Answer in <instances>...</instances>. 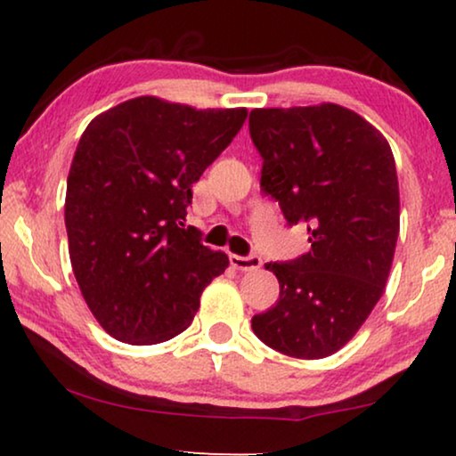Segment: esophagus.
Wrapping results in <instances>:
<instances>
[{
	"label": "esophagus",
	"mask_w": 456,
	"mask_h": 456,
	"mask_svg": "<svg viewBox=\"0 0 456 456\" xmlns=\"http://www.w3.org/2000/svg\"><path fill=\"white\" fill-rule=\"evenodd\" d=\"M230 265L239 272H255L261 267V257H257V255H248V257H242V255H230Z\"/></svg>",
	"instance_id": "esophagus-1"
}]
</instances>
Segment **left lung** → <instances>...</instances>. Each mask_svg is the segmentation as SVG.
<instances>
[{"label":"left lung","instance_id":"8db88e82","mask_svg":"<svg viewBox=\"0 0 456 456\" xmlns=\"http://www.w3.org/2000/svg\"><path fill=\"white\" fill-rule=\"evenodd\" d=\"M248 130L264 158L261 189L311 242L289 264H265L280 298L253 317V332L289 357H328L384 295L401 220L395 155L376 126L336 103L253 110Z\"/></svg>","mask_w":456,"mask_h":456}]
</instances>
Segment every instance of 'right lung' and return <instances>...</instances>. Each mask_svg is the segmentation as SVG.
I'll use <instances>...</instances> for the list:
<instances>
[{
    "instance_id": "right-lung-1",
    "label": "right lung",
    "mask_w": 456,
    "mask_h": 456,
    "mask_svg": "<svg viewBox=\"0 0 456 456\" xmlns=\"http://www.w3.org/2000/svg\"><path fill=\"white\" fill-rule=\"evenodd\" d=\"M247 120L245 108L197 110L134 97L80 136L64 220L72 272L105 332L158 345L184 332L228 255L184 226L192 184Z\"/></svg>"
}]
</instances>
